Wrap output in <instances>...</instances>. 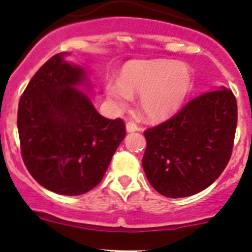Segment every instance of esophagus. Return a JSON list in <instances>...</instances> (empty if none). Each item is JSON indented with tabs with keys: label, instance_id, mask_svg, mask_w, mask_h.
I'll return each mask as SVG.
<instances>
[{
	"label": "esophagus",
	"instance_id": "34e87169",
	"mask_svg": "<svg viewBox=\"0 0 252 252\" xmlns=\"http://www.w3.org/2000/svg\"><path fill=\"white\" fill-rule=\"evenodd\" d=\"M126 130H127V132H133V131H139L140 127L133 121H128L126 124Z\"/></svg>",
	"mask_w": 252,
	"mask_h": 252
}]
</instances>
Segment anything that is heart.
<instances>
[{
	"mask_svg": "<svg viewBox=\"0 0 252 252\" xmlns=\"http://www.w3.org/2000/svg\"><path fill=\"white\" fill-rule=\"evenodd\" d=\"M189 68L171 60H131L120 72L119 81H107L104 93L113 106L125 108L132 94H140V108L146 119L164 121L174 116L192 91Z\"/></svg>",
	"mask_w": 252,
	"mask_h": 252,
	"instance_id": "1",
	"label": "heart"
}]
</instances>
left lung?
Here are the masks:
<instances>
[{
    "label": "left lung",
    "instance_id": "1",
    "mask_svg": "<svg viewBox=\"0 0 252 252\" xmlns=\"http://www.w3.org/2000/svg\"><path fill=\"white\" fill-rule=\"evenodd\" d=\"M237 102L228 88L198 95L171 119L144 131L142 166L161 195L197 194L222 174L233 149Z\"/></svg>",
    "mask_w": 252,
    "mask_h": 252
}]
</instances>
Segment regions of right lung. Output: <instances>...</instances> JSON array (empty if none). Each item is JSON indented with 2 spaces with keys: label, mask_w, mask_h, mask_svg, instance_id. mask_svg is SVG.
I'll return each mask as SVG.
<instances>
[{
  "label": "right lung",
  "mask_w": 252,
  "mask_h": 252,
  "mask_svg": "<svg viewBox=\"0 0 252 252\" xmlns=\"http://www.w3.org/2000/svg\"><path fill=\"white\" fill-rule=\"evenodd\" d=\"M51 57L31 78L17 111L24 164L40 186L64 195L90 192L103 178L125 139L121 119L99 115L75 87L84 69Z\"/></svg>",
  "instance_id": "1"
}]
</instances>
